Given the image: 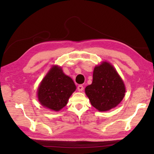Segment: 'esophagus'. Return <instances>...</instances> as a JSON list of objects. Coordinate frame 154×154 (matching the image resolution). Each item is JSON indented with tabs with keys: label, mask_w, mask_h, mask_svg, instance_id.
I'll return each instance as SVG.
<instances>
[{
	"label": "esophagus",
	"mask_w": 154,
	"mask_h": 154,
	"mask_svg": "<svg viewBox=\"0 0 154 154\" xmlns=\"http://www.w3.org/2000/svg\"><path fill=\"white\" fill-rule=\"evenodd\" d=\"M77 90H78V91H79V92H82L83 90V86L82 85H78V87H77Z\"/></svg>",
	"instance_id": "obj_1"
}]
</instances>
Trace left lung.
I'll list each match as a JSON object with an SVG mask.
<instances>
[{"label":"left lung","instance_id":"1","mask_svg":"<svg viewBox=\"0 0 154 154\" xmlns=\"http://www.w3.org/2000/svg\"><path fill=\"white\" fill-rule=\"evenodd\" d=\"M85 92L94 107L99 111H106L120 103L126 88L115 68L103 62L95 66L92 84L85 88Z\"/></svg>","mask_w":154,"mask_h":154}]
</instances>
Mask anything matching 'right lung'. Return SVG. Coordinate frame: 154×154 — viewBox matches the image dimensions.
Instances as JSON below:
<instances>
[{"instance_id":"obj_1","label":"right lung","mask_w":154,"mask_h":154,"mask_svg":"<svg viewBox=\"0 0 154 154\" xmlns=\"http://www.w3.org/2000/svg\"><path fill=\"white\" fill-rule=\"evenodd\" d=\"M76 90L71 77L65 75L61 67L53 66L40 83L37 91L41 105L58 111L66 105L69 98Z\"/></svg>"}]
</instances>
